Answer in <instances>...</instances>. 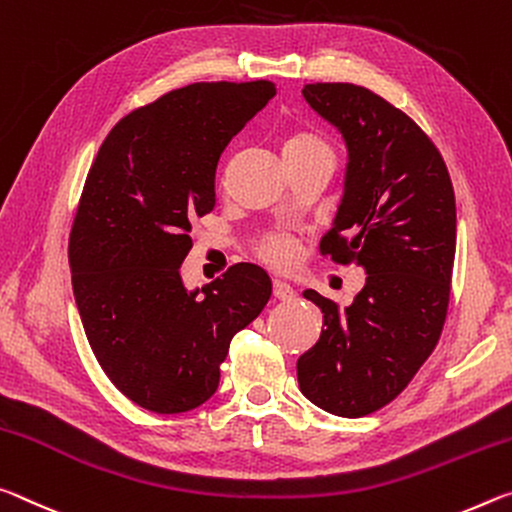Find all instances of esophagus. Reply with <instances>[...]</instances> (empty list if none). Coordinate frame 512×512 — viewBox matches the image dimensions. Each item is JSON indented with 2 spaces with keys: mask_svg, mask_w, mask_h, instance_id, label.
I'll return each instance as SVG.
<instances>
[{
  "mask_svg": "<svg viewBox=\"0 0 512 512\" xmlns=\"http://www.w3.org/2000/svg\"><path fill=\"white\" fill-rule=\"evenodd\" d=\"M272 292H274V299H279V301H295V297H297V292L292 290V286H288L286 281H274Z\"/></svg>",
  "mask_w": 512,
  "mask_h": 512,
  "instance_id": "esophagus-1",
  "label": "esophagus"
}]
</instances>
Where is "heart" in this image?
I'll list each match as a JSON object with an SVG mask.
<instances>
[{
  "mask_svg": "<svg viewBox=\"0 0 512 512\" xmlns=\"http://www.w3.org/2000/svg\"><path fill=\"white\" fill-rule=\"evenodd\" d=\"M283 158H286L290 170H295V167L308 163H335V149L322 131L299 127L288 131L286 138H283ZM297 251V240L283 231L265 233L254 245L258 261L276 267V270H288L290 265H295Z\"/></svg>",
  "mask_w": 512,
  "mask_h": 512,
  "instance_id": "b5f03b06",
  "label": "heart"
}]
</instances>
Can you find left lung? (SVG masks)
Returning <instances> with one entry per match:
<instances>
[{"instance_id": "left-lung-1", "label": "left lung", "mask_w": 512, "mask_h": 512, "mask_svg": "<svg viewBox=\"0 0 512 512\" xmlns=\"http://www.w3.org/2000/svg\"><path fill=\"white\" fill-rule=\"evenodd\" d=\"M306 102L349 145L347 188L320 254L363 265L354 304L306 290L324 315L297 360L299 390L340 417L390 404L431 356L447 320L456 199L445 158L415 120L354 83H308Z\"/></svg>"}]
</instances>
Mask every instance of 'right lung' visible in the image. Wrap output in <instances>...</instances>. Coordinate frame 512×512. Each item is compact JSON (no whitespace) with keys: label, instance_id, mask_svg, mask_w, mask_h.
I'll use <instances>...</instances> for the list:
<instances>
[{"label":"right lung","instance_id":"1","mask_svg":"<svg viewBox=\"0 0 512 512\" xmlns=\"http://www.w3.org/2000/svg\"><path fill=\"white\" fill-rule=\"evenodd\" d=\"M276 95L272 81H199L124 115L83 183L72 220L74 299L97 363L124 397L158 415L213 397L231 338L272 295L238 263L186 292L192 220L213 211L217 161Z\"/></svg>","mask_w":512,"mask_h":512}]
</instances>
